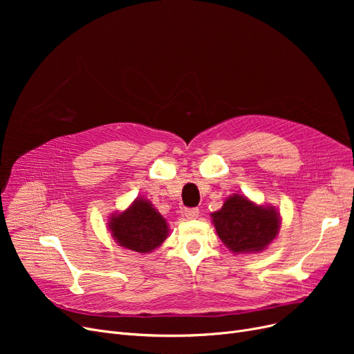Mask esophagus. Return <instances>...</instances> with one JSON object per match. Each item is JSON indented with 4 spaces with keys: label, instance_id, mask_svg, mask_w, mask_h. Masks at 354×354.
Here are the masks:
<instances>
[{
    "label": "esophagus",
    "instance_id": "1",
    "mask_svg": "<svg viewBox=\"0 0 354 354\" xmlns=\"http://www.w3.org/2000/svg\"><path fill=\"white\" fill-rule=\"evenodd\" d=\"M183 214H185V216H187L188 219H195L199 215V209L198 208H187V209L183 211Z\"/></svg>",
    "mask_w": 354,
    "mask_h": 354
}]
</instances>
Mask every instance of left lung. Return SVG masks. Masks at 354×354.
<instances>
[{
    "mask_svg": "<svg viewBox=\"0 0 354 354\" xmlns=\"http://www.w3.org/2000/svg\"><path fill=\"white\" fill-rule=\"evenodd\" d=\"M212 219L222 243L238 254L264 250L280 230V215L274 208L258 207L241 195L230 196Z\"/></svg>",
    "mask_w": 354,
    "mask_h": 354,
    "instance_id": "left-lung-1",
    "label": "left lung"
}]
</instances>
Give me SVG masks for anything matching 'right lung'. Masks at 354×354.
Instances as JSON below:
<instances>
[{
    "label": "right lung",
    "mask_w": 354,
    "mask_h": 354,
    "mask_svg": "<svg viewBox=\"0 0 354 354\" xmlns=\"http://www.w3.org/2000/svg\"><path fill=\"white\" fill-rule=\"evenodd\" d=\"M109 228L120 247L136 252H151L167 236L166 221L145 199H136L124 212L111 216Z\"/></svg>",
    "instance_id": "obj_1"
}]
</instances>
